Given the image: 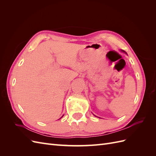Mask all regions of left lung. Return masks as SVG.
I'll return each instance as SVG.
<instances>
[{
	"label": "left lung",
	"mask_w": 156,
	"mask_h": 156,
	"mask_svg": "<svg viewBox=\"0 0 156 156\" xmlns=\"http://www.w3.org/2000/svg\"><path fill=\"white\" fill-rule=\"evenodd\" d=\"M123 51V52H124V53H125V51Z\"/></svg>",
	"instance_id": "left-lung-1"
}]
</instances>
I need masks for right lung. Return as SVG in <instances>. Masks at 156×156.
<instances>
[{
	"label": "right lung",
	"mask_w": 156,
	"mask_h": 156,
	"mask_svg": "<svg viewBox=\"0 0 156 156\" xmlns=\"http://www.w3.org/2000/svg\"><path fill=\"white\" fill-rule=\"evenodd\" d=\"M62 117H61V118H62ZM61 118H60V119H61Z\"/></svg>",
	"instance_id": "right-lung-1"
}]
</instances>
